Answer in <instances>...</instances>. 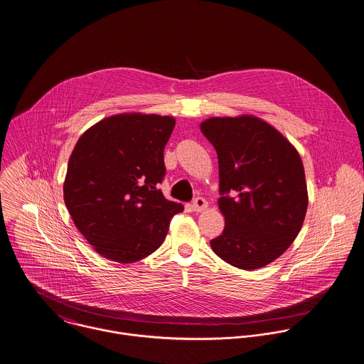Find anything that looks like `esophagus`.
Segmentation results:
<instances>
[{
    "instance_id": "34e87169",
    "label": "esophagus",
    "mask_w": 364,
    "mask_h": 364,
    "mask_svg": "<svg viewBox=\"0 0 364 364\" xmlns=\"http://www.w3.org/2000/svg\"><path fill=\"white\" fill-rule=\"evenodd\" d=\"M207 207H208V203L203 198H195V201H193V204H192V208H193V211H196V213L204 211Z\"/></svg>"
}]
</instances>
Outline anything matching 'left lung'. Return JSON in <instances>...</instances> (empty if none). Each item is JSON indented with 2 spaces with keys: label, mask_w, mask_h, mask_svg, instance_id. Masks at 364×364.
<instances>
[{
  "label": "left lung",
  "mask_w": 364,
  "mask_h": 364,
  "mask_svg": "<svg viewBox=\"0 0 364 364\" xmlns=\"http://www.w3.org/2000/svg\"><path fill=\"white\" fill-rule=\"evenodd\" d=\"M200 131L218 156L223 235L210 242L228 264L257 269L277 260L301 230L307 204L296 147L264 119L211 117Z\"/></svg>",
  "instance_id": "obj_1"
}]
</instances>
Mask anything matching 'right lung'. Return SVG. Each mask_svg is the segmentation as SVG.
<instances>
[{
    "mask_svg": "<svg viewBox=\"0 0 364 364\" xmlns=\"http://www.w3.org/2000/svg\"><path fill=\"white\" fill-rule=\"evenodd\" d=\"M169 115L124 112L90 127L68 161L64 200L73 224L100 256L134 263L156 252L183 211L157 183L166 175Z\"/></svg>",
    "mask_w": 364,
    "mask_h": 364,
    "instance_id": "obj_1",
    "label": "right lung"
}]
</instances>
